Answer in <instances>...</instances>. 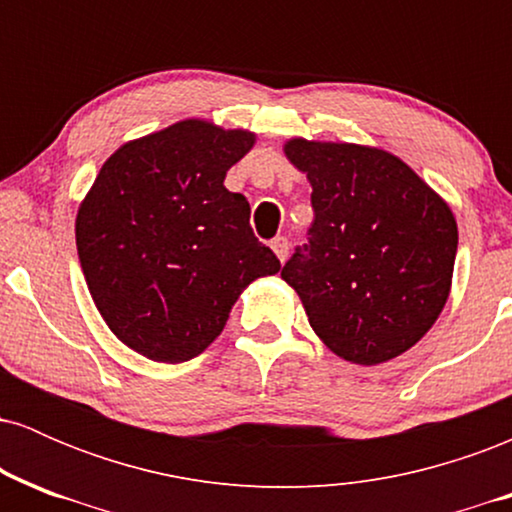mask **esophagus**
Here are the masks:
<instances>
[{"mask_svg": "<svg viewBox=\"0 0 512 512\" xmlns=\"http://www.w3.org/2000/svg\"><path fill=\"white\" fill-rule=\"evenodd\" d=\"M272 250L276 252V257H279L281 262H286V257H289V240H286L284 236L274 238L272 240Z\"/></svg>", "mask_w": 512, "mask_h": 512, "instance_id": "esophagus-1", "label": "esophagus"}]
</instances>
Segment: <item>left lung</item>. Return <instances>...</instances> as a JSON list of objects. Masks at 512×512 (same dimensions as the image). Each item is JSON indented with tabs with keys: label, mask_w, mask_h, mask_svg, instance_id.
I'll return each instance as SVG.
<instances>
[{
	"label": "left lung",
	"mask_w": 512,
	"mask_h": 512,
	"mask_svg": "<svg viewBox=\"0 0 512 512\" xmlns=\"http://www.w3.org/2000/svg\"><path fill=\"white\" fill-rule=\"evenodd\" d=\"M315 219L281 279L317 337L344 361L385 363L411 349L450 296L457 223L402 158L361 144L289 139Z\"/></svg>",
	"instance_id": "left-lung-1"
}]
</instances>
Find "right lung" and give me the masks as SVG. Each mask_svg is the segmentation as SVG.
<instances>
[{
  "label": "right lung",
  "instance_id": "right-lung-1",
  "mask_svg": "<svg viewBox=\"0 0 512 512\" xmlns=\"http://www.w3.org/2000/svg\"><path fill=\"white\" fill-rule=\"evenodd\" d=\"M255 144L245 129L182 120L122 144L76 214V250L105 325L151 361L182 363L219 337L243 289L281 262L223 187Z\"/></svg>",
  "mask_w": 512,
  "mask_h": 512
}]
</instances>
